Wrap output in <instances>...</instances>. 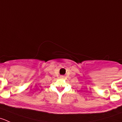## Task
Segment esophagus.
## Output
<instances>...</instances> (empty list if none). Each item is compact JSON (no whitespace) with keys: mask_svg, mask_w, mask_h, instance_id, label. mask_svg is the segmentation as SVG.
I'll use <instances>...</instances> for the list:
<instances>
[{"mask_svg":"<svg viewBox=\"0 0 122 122\" xmlns=\"http://www.w3.org/2000/svg\"><path fill=\"white\" fill-rule=\"evenodd\" d=\"M61 78H62V79H63L64 77H63V76H61Z\"/></svg>","mask_w":122,"mask_h":122,"instance_id":"34e87169","label":"esophagus"}]
</instances>
